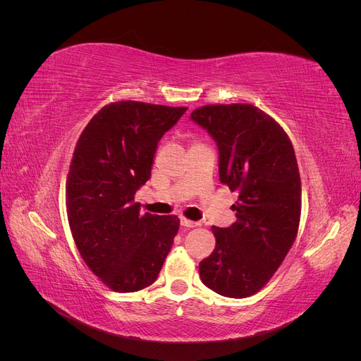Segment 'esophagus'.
Segmentation results:
<instances>
[{"instance_id":"1","label":"esophagus","mask_w":361,"mask_h":361,"mask_svg":"<svg viewBox=\"0 0 361 361\" xmlns=\"http://www.w3.org/2000/svg\"><path fill=\"white\" fill-rule=\"evenodd\" d=\"M180 224L183 226V227H195V226H197L199 223H194V221H191V220H188V218H180Z\"/></svg>"}]
</instances>
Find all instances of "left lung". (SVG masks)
I'll use <instances>...</instances> for the list:
<instances>
[{"mask_svg": "<svg viewBox=\"0 0 361 361\" xmlns=\"http://www.w3.org/2000/svg\"><path fill=\"white\" fill-rule=\"evenodd\" d=\"M191 120L218 146L220 182L238 191L236 221L212 227L215 248L200 262L203 285L228 298L259 292L298 233L301 179L288 134L250 104L204 105Z\"/></svg>", "mask_w": 361, "mask_h": 361, "instance_id": "8db88e82", "label": "left lung"}]
</instances>
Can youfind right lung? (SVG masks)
Listing matches in <instances>:
<instances>
[{"label": "right lung", "instance_id": "obj_1", "mask_svg": "<svg viewBox=\"0 0 361 361\" xmlns=\"http://www.w3.org/2000/svg\"><path fill=\"white\" fill-rule=\"evenodd\" d=\"M137 101L105 105L82 130L66 180L71 232L93 274L114 292L154 283L179 231L176 215L140 214L158 141L187 111Z\"/></svg>", "mask_w": 361, "mask_h": 361}]
</instances>
